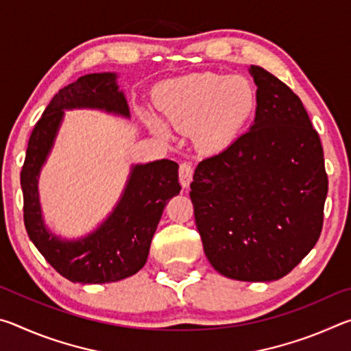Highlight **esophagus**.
Returning a JSON list of instances; mask_svg holds the SVG:
<instances>
[{
  "label": "esophagus",
  "mask_w": 351,
  "mask_h": 351,
  "mask_svg": "<svg viewBox=\"0 0 351 351\" xmlns=\"http://www.w3.org/2000/svg\"><path fill=\"white\" fill-rule=\"evenodd\" d=\"M193 178V167L190 162H181L180 164V182L184 189H189L190 182Z\"/></svg>",
  "instance_id": "1"
}]
</instances>
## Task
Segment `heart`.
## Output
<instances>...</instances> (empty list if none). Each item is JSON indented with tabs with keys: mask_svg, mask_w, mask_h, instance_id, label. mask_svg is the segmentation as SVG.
I'll use <instances>...</instances> for the list:
<instances>
[{
	"mask_svg": "<svg viewBox=\"0 0 351 351\" xmlns=\"http://www.w3.org/2000/svg\"><path fill=\"white\" fill-rule=\"evenodd\" d=\"M156 106L170 127L195 132L201 150L215 153L232 144L245 128L257 106V94L243 77L201 73L165 83ZM147 122L154 133L167 134L158 119L148 117Z\"/></svg>",
	"mask_w": 351,
	"mask_h": 351,
	"instance_id": "obj_1",
	"label": "heart"
}]
</instances>
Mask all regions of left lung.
Here are the masks:
<instances>
[{"label": "left lung", "mask_w": 351, "mask_h": 351, "mask_svg": "<svg viewBox=\"0 0 351 351\" xmlns=\"http://www.w3.org/2000/svg\"><path fill=\"white\" fill-rule=\"evenodd\" d=\"M257 108L249 132L206 158L190 184L206 257L241 282L278 280L322 232L328 192L324 150L302 100L252 66Z\"/></svg>", "instance_id": "obj_1"}]
</instances>
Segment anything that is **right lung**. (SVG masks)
Wrapping results in <instances>:
<instances>
[{
    "label": "right lung",
    "instance_id": "obj_1",
    "mask_svg": "<svg viewBox=\"0 0 351 351\" xmlns=\"http://www.w3.org/2000/svg\"><path fill=\"white\" fill-rule=\"evenodd\" d=\"M116 73L86 74L62 88L35 123L21 170L25 226L29 239L58 274L74 283H110L145 265L165 204L180 193L178 164L161 159L136 164L108 218L79 240L60 239L46 228L38 199V176L63 121L64 110L93 108L130 117Z\"/></svg>",
    "mask_w": 351,
    "mask_h": 351
}]
</instances>
